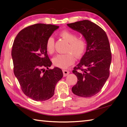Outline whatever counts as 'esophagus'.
Listing matches in <instances>:
<instances>
[{"mask_svg":"<svg viewBox=\"0 0 127 127\" xmlns=\"http://www.w3.org/2000/svg\"><path fill=\"white\" fill-rule=\"evenodd\" d=\"M63 73L64 77H66V76H67L70 73V72L68 70H65V69L63 70Z\"/></svg>","mask_w":127,"mask_h":127,"instance_id":"obj_1","label":"esophagus"}]
</instances>
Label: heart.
Segmentation results:
<instances>
[{
	"mask_svg": "<svg viewBox=\"0 0 127 127\" xmlns=\"http://www.w3.org/2000/svg\"><path fill=\"white\" fill-rule=\"evenodd\" d=\"M60 36L69 43L66 52L65 54H58L52 59L55 66L61 68H66L71 65L77 58L82 57L86 52L87 43L82 37L77 38L76 34L69 31H63L59 34ZM46 50L50 54L54 52V39L53 36L48 38L46 41Z\"/></svg>",
	"mask_w": 127,
	"mask_h": 127,
	"instance_id": "1",
	"label": "heart"
}]
</instances>
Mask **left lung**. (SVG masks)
<instances>
[{"label":"left lung","mask_w":127,"mask_h":127,"mask_svg":"<svg viewBox=\"0 0 127 127\" xmlns=\"http://www.w3.org/2000/svg\"><path fill=\"white\" fill-rule=\"evenodd\" d=\"M67 25L82 34L87 43L86 52L73 70L78 82L71 91L77 95L91 97L100 91L109 77L112 61L109 40L105 32L89 20Z\"/></svg>","instance_id":"left-lung-1"}]
</instances>
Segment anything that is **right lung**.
I'll list each match as a JSON object with an SVG mask.
<instances>
[{
    "instance_id": "1",
    "label": "right lung",
    "mask_w": 127,
    "mask_h": 127,
    "mask_svg": "<svg viewBox=\"0 0 127 127\" xmlns=\"http://www.w3.org/2000/svg\"><path fill=\"white\" fill-rule=\"evenodd\" d=\"M58 28L51 24H34L22 30L14 41V73L23 93L34 100L51 98L56 84L63 76L61 69H49L52 63L45 47L47 39Z\"/></svg>"
}]
</instances>
